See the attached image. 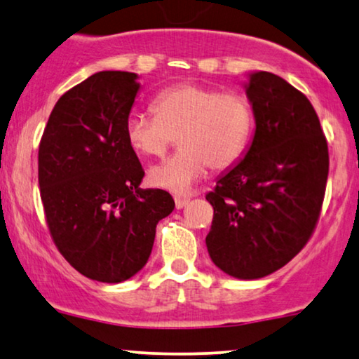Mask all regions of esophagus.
I'll list each match as a JSON object with an SVG mask.
<instances>
[{
    "mask_svg": "<svg viewBox=\"0 0 359 359\" xmlns=\"http://www.w3.org/2000/svg\"><path fill=\"white\" fill-rule=\"evenodd\" d=\"M189 204V199L188 198H175V205H176V209H183V208H186V205Z\"/></svg>",
    "mask_w": 359,
    "mask_h": 359,
    "instance_id": "obj_1",
    "label": "esophagus"
}]
</instances>
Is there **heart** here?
Segmentation results:
<instances>
[{
	"mask_svg": "<svg viewBox=\"0 0 359 359\" xmlns=\"http://www.w3.org/2000/svg\"><path fill=\"white\" fill-rule=\"evenodd\" d=\"M154 109L155 114L130 112L126 139L137 154L160 156L178 137V154L149 171L150 183L156 188L189 193L210 168L237 165L252 140L253 107L242 93L181 83L161 91Z\"/></svg>",
	"mask_w": 359,
	"mask_h": 359,
	"instance_id": "heart-1",
	"label": "heart"
}]
</instances>
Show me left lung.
I'll return each mask as SVG.
<instances>
[{"label":"left lung","instance_id":"1","mask_svg":"<svg viewBox=\"0 0 359 359\" xmlns=\"http://www.w3.org/2000/svg\"><path fill=\"white\" fill-rule=\"evenodd\" d=\"M255 134L242 160L205 199L214 220L209 257L229 276L252 281L278 271L316 229L328 176V149L311 101L269 72L243 85Z\"/></svg>","mask_w":359,"mask_h":359}]
</instances>
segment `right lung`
Instances as JSON below:
<instances>
[{"mask_svg": "<svg viewBox=\"0 0 359 359\" xmlns=\"http://www.w3.org/2000/svg\"><path fill=\"white\" fill-rule=\"evenodd\" d=\"M139 75L97 72L57 101L39 147V186L57 248L83 276L122 283L149 262L156 224L175 209L163 189H142L126 139Z\"/></svg>", "mask_w": 359, "mask_h": 359, "instance_id": "right-lung-1", "label": "right lung"}]
</instances>
